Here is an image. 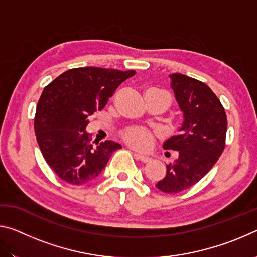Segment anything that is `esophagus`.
Listing matches in <instances>:
<instances>
[{
    "mask_svg": "<svg viewBox=\"0 0 257 257\" xmlns=\"http://www.w3.org/2000/svg\"><path fill=\"white\" fill-rule=\"evenodd\" d=\"M135 155H136V158H137L139 161H142V162H144V163H146V162H150V161H151V158H150V156H147V155H145V154L136 153Z\"/></svg>",
    "mask_w": 257,
    "mask_h": 257,
    "instance_id": "esophagus-1",
    "label": "esophagus"
}]
</instances>
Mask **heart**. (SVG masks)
Wrapping results in <instances>:
<instances>
[{
  "label": "heart",
  "mask_w": 257,
  "mask_h": 257,
  "mask_svg": "<svg viewBox=\"0 0 257 257\" xmlns=\"http://www.w3.org/2000/svg\"><path fill=\"white\" fill-rule=\"evenodd\" d=\"M146 92H160L162 93L165 97H167L168 102L170 103V96L163 92V90H160L158 88H150L147 89ZM121 136H122L123 141L129 144L130 146L135 147V149L139 150H145L149 149L155 141L156 134L153 130L147 129L144 127H130L124 129L122 133H121Z\"/></svg>",
  "instance_id": "heart-1"
}]
</instances>
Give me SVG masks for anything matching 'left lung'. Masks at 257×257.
<instances>
[{"instance_id":"left-lung-1","label":"left lung","mask_w":257,"mask_h":257,"mask_svg":"<svg viewBox=\"0 0 257 257\" xmlns=\"http://www.w3.org/2000/svg\"><path fill=\"white\" fill-rule=\"evenodd\" d=\"M170 78L184 112V123L163 147L178 151L179 158L167 165V175L155 187L163 193L178 194L196 185L219 160L225 146L228 121L220 99L207 85L181 73Z\"/></svg>"}]
</instances>
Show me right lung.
<instances>
[{"label": "right lung", "instance_id": "obj_1", "mask_svg": "<svg viewBox=\"0 0 257 257\" xmlns=\"http://www.w3.org/2000/svg\"><path fill=\"white\" fill-rule=\"evenodd\" d=\"M134 70L96 67L70 69L47 85L38 99L34 128L43 158L56 176L80 186L96 179L121 145L92 144L86 133L89 116L101 111Z\"/></svg>", "mask_w": 257, "mask_h": 257}]
</instances>
